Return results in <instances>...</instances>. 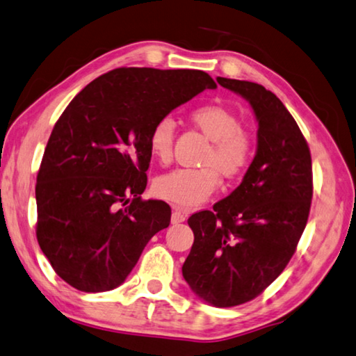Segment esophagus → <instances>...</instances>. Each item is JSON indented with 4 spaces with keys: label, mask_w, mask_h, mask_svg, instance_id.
<instances>
[{
    "label": "esophagus",
    "mask_w": 356,
    "mask_h": 356,
    "mask_svg": "<svg viewBox=\"0 0 356 356\" xmlns=\"http://www.w3.org/2000/svg\"><path fill=\"white\" fill-rule=\"evenodd\" d=\"M186 219H188V216H186L178 207H175L173 208V213H172V223H175V225H177V223H181Z\"/></svg>",
    "instance_id": "1"
}]
</instances>
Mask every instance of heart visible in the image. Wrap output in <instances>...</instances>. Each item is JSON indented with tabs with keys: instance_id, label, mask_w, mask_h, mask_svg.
Masks as SVG:
<instances>
[{
	"instance_id": "heart-1",
	"label": "heart",
	"mask_w": 356,
	"mask_h": 356,
	"mask_svg": "<svg viewBox=\"0 0 356 356\" xmlns=\"http://www.w3.org/2000/svg\"><path fill=\"white\" fill-rule=\"evenodd\" d=\"M191 120L213 140L203 158L204 167L175 168L154 183L159 197L183 208H194L207 202L220 184L219 172L228 179L239 178L252 164L254 139L242 128L239 115L220 104H204L191 112ZM175 122L161 117L148 134V148L153 158L168 162L173 154Z\"/></svg>"
}]
</instances>
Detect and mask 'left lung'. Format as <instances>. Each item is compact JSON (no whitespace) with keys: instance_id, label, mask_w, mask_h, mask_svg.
Segmentation results:
<instances>
[{"instance_id":"left-lung-1","label":"left lung","mask_w":356,"mask_h":356,"mask_svg":"<svg viewBox=\"0 0 356 356\" xmlns=\"http://www.w3.org/2000/svg\"><path fill=\"white\" fill-rule=\"evenodd\" d=\"M217 83L250 102L258 149L232 194L189 217L194 245L183 277L204 302L228 308L263 294L296 253L313 198V165L307 139L275 93L250 81Z\"/></svg>"}]
</instances>
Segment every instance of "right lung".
I'll return each instance as SVG.
<instances>
[{"label":"right lung","mask_w":356,"mask_h":356,"mask_svg":"<svg viewBox=\"0 0 356 356\" xmlns=\"http://www.w3.org/2000/svg\"><path fill=\"white\" fill-rule=\"evenodd\" d=\"M214 79L202 70L120 67L74 97L49 136L35 183V236L54 272L84 292L120 286L172 209L142 200L161 117Z\"/></svg>","instance_id":"right-lung-1"}]
</instances>
